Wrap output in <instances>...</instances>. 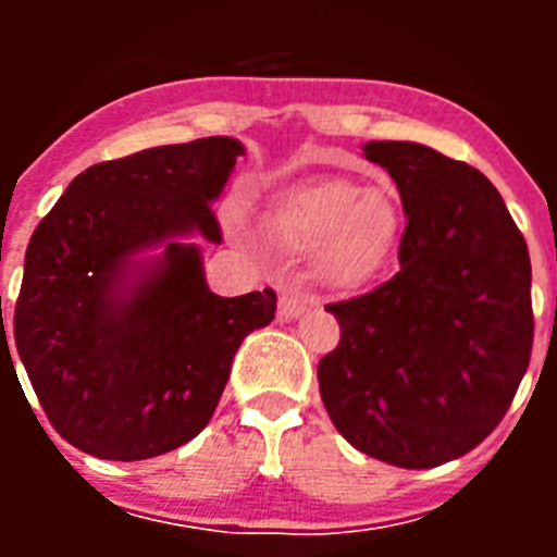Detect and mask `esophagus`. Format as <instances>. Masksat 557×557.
I'll use <instances>...</instances> for the list:
<instances>
[{"label": "esophagus", "instance_id": "esophagus-1", "mask_svg": "<svg viewBox=\"0 0 557 557\" xmlns=\"http://www.w3.org/2000/svg\"><path fill=\"white\" fill-rule=\"evenodd\" d=\"M309 304H312V298L307 293H301V289H284L282 298H278V318L282 321H295V318H301L307 312Z\"/></svg>", "mask_w": 557, "mask_h": 557}]
</instances>
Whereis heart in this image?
Wrapping results in <instances>:
<instances>
[{
	"label": "heart",
	"instance_id": "obj_1",
	"mask_svg": "<svg viewBox=\"0 0 557 557\" xmlns=\"http://www.w3.org/2000/svg\"><path fill=\"white\" fill-rule=\"evenodd\" d=\"M398 206L387 189L321 181L287 191L270 211V234L295 250L318 248L323 273L339 284L362 282L385 262L398 234Z\"/></svg>",
	"mask_w": 557,
	"mask_h": 557
}]
</instances>
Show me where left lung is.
I'll return each instance as SVG.
<instances>
[{
  "mask_svg": "<svg viewBox=\"0 0 557 557\" xmlns=\"http://www.w3.org/2000/svg\"><path fill=\"white\" fill-rule=\"evenodd\" d=\"M366 159L401 195V270L326 307L339 343L318 362L321 398L354 449L432 469L496 430L528 371V243L474 166L416 141H368Z\"/></svg>",
  "mask_w": 557,
  "mask_h": 557,
  "instance_id": "8db88e82",
  "label": "left lung"
}]
</instances>
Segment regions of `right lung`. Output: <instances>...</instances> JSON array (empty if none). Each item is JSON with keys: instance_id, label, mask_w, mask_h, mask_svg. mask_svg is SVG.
Masks as SVG:
<instances>
[{"instance_id": "right-lung-1", "label": "right lung", "mask_w": 557, "mask_h": 557, "mask_svg": "<svg viewBox=\"0 0 557 557\" xmlns=\"http://www.w3.org/2000/svg\"><path fill=\"white\" fill-rule=\"evenodd\" d=\"M236 156L239 141L209 136L88 166L29 236L16 351L49 424L86 455L147 460L191 441L245 334L273 321V289L220 298L178 239H223L211 200ZM156 244V263L132 259Z\"/></svg>"}]
</instances>
